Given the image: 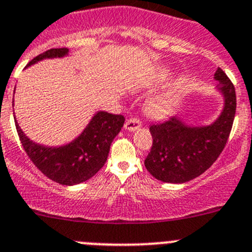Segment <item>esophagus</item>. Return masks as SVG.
Instances as JSON below:
<instances>
[{
    "label": "esophagus",
    "mask_w": 252,
    "mask_h": 252,
    "mask_svg": "<svg viewBox=\"0 0 252 252\" xmlns=\"http://www.w3.org/2000/svg\"><path fill=\"white\" fill-rule=\"evenodd\" d=\"M142 126V122H140V119L138 118H128L126 121V124H124V128L126 129V130H135V129H138L139 126Z\"/></svg>",
    "instance_id": "obj_1"
}]
</instances>
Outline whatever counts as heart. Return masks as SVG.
I'll return each mask as SVG.
<instances>
[{
  "label": "heart",
  "instance_id": "heart-1",
  "mask_svg": "<svg viewBox=\"0 0 252 252\" xmlns=\"http://www.w3.org/2000/svg\"><path fill=\"white\" fill-rule=\"evenodd\" d=\"M171 105V97L169 94L161 95L159 98L150 100L148 103V112L153 115V117H163L169 112V108Z\"/></svg>",
  "mask_w": 252,
  "mask_h": 252
}]
</instances>
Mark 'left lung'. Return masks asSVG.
<instances>
[{"label":"left lung","mask_w":252,"mask_h":252,"mask_svg":"<svg viewBox=\"0 0 252 252\" xmlns=\"http://www.w3.org/2000/svg\"><path fill=\"white\" fill-rule=\"evenodd\" d=\"M215 79L225 98L224 110L215 123L195 128L169 118L150 126L153 144L144 164L155 179L174 184L189 182L208 170L224 150L236 112V93L221 68Z\"/></svg>","instance_id":"1"}]
</instances>
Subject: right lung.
Here are the masks:
<instances>
[{
	"label": "right lung",
	"instance_id": "add662e5",
	"mask_svg": "<svg viewBox=\"0 0 252 252\" xmlns=\"http://www.w3.org/2000/svg\"><path fill=\"white\" fill-rule=\"evenodd\" d=\"M67 48H51L43 52L27 65L43 58L63 57ZM124 115L98 112L83 133L74 142L60 148L34 144L26 137L16 123L18 137L31 161L47 178L62 185H76L91 179L105 164L110 144L123 126Z\"/></svg>",
	"mask_w": 252,
	"mask_h": 252
}]
</instances>
